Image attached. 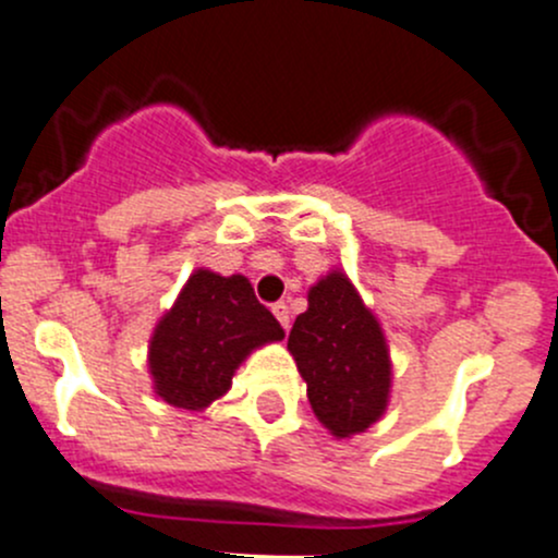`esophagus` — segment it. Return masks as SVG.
I'll list each match as a JSON object with an SVG mask.
<instances>
[{
	"label": "esophagus",
	"instance_id": "esophagus-1",
	"mask_svg": "<svg viewBox=\"0 0 558 558\" xmlns=\"http://www.w3.org/2000/svg\"><path fill=\"white\" fill-rule=\"evenodd\" d=\"M272 313H275V318L280 320V326H283V329H289V324H291V311H289V305H286V302H275Z\"/></svg>",
	"mask_w": 558,
	"mask_h": 558
}]
</instances>
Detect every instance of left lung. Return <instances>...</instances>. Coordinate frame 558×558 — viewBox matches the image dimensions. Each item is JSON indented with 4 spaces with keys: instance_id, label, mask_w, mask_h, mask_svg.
Wrapping results in <instances>:
<instances>
[{
    "instance_id": "left-lung-1",
    "label": "left lung",
    "mask_w": 558,
    "mask_h": 558,
    "mask_svg": "<svg viewBox=\"0 0 558 558\" xmlns=\"http://www.w3.org/2000/svg\"><path fill=\"white\" fill-rule=\"evenodd\" d=\"M289 351L313 413L335 437L359 435L386 413L391 359L384 329L340 269L307 291V311L296 315Z\"/></svg>"
}]
</instances>
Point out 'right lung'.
<instances>
[{"mask_svg":"<svg viewBox=\"0 0 558 558\" xmlns=\"http://www.w3.org/2000/svg\"><path fill=\"white\" fill-rule=\"evenodd\" d=\"M283 337V326L256 300L247 278L196 269L150 337L156 393L174 408L205 410L232 388L247 353Z\"/></svg>","mask_w":558,"mask_h":558,"instance_id":"obj_1","label":"right lung"}]
</instances>
